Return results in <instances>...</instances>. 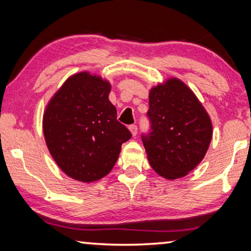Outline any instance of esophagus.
<instances>
[{
    "mask_svg": "<svg viewBox=\"0 0 251 251\" xmlns=\"http://www.w3.org/2000/svg\"><path fill=\"white\" fill-rule=\"evenodd\" d=\"M128 129L130 130V133H132L133 136H136V134H137V126L136 125H129Z\"/></svg>",
    "mask_w": 251,
    "mask_h": 251,
    "instance_id": "obj_1",
    "label": "esophagus"
}]
</instances>
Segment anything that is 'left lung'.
<instances>
[{
    "label": "left lung",
    "instance_id": "obj_1",
    "mask_svg": "<svg viewBox=\"0 0 251 251\" xmlns=\"http://www.w3.org/2000/svg\"><path fill=\"white\" fill-rule=\"evenodd\" d=\"M151 132L143 136L147 160L158 176H188L205 156L212 122L196 94L178 78L157 83L149 95Z\"/></svg>",
    "mask_w": 251,
    "mask_h": 251
}]
</instances>
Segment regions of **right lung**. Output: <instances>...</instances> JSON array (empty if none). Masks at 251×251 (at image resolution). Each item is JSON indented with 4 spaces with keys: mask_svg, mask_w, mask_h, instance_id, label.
<instances>
[{
    "mask_svg": "<svg viewBox=\"0 0 251 251\" xmlns=\"http://www.w3.org/2000/svg\"><path fill=\"white\" fill-rule=\"evenodd\" d=\"M110 89L107 79L81 71L70 75L46 106L47 147L62 172L75 181L91 183L106 176L122 144L132 137L117 121Z\"/></svg>",
    "mask_w": 251,
    "mask_h": 251,
    "instance_id": "obj_1",
    "label": "right lung"
}]
</instances>
